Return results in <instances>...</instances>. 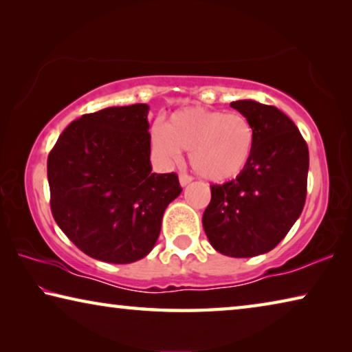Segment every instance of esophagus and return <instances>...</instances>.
<instances>
[{
	"mask_svg": "<svg viewBox=\"0 0 352 352\" xmlns=\"http://www.w3.org/2000/svg\"><path fill=\"white\" fill-rule=\"evenodd\" d=\"M178 178H180L182 186H186V184H189L190 182H192V177L188 175V174H184V172H182V174L178 175Z\"/></svg>",
	"mask_w": 352,
	"mask_h": 352,
	"instance_id": "obj_1",
	"label": "esophagus"
}]
</instances>
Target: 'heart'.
<instances>
[{
    "label": "heart",
    "mask_w": 352,
    "mask_h": 352,
    "mask_svg": "<svg viewBox=\"0 0 352 352\" xmlns=\"http://www.w3.org/2000/svg\"><path fill=\"white\" fill-rule=\"evenodd\" d=\"M151 142L164 162H178L180 151L200 177L214 183L236 178L253 155L256 132L242 113L188 107L172 113L166 127L153 126Z\"/></svg>",
    "instance_id": "heart-1"
}]
</instances>
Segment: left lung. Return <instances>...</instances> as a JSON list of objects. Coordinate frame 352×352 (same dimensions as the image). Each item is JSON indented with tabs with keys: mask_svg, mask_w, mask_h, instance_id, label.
I'll return each instance as SVG.
<instances>
[{
	"mask_svg": "<svg viewBox=\"0 0 352 352\" xmlns=\"http://www.w3.org/2000/svg\"><path fill=\"white\" fill-rule=\"evenodd\" d=\"M230 105L253 124V155L234 180L212 184L201 222L219 253L253 258L275 248L300 217L309 148L294 121L276 107L250 99Z\"/></svg>",
	"mask_w": 352,
	"mask_h": 352,
	"instance_id": "obj_1",
	"label": "left lung"
}]
</instances>
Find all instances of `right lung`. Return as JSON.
Returning a JSON list of instances; mask_svg holds the SVG:
<instances>
[{"instance_id": "1", "label": "right lung", "mask_w": 352, "mask_h": 352, "mask_svg": "<svg viewBox=\"0 0 352 352\" xmlns=\"http://www.w3.org/2000/svg\"><path fill=\"white\" fill-rule=\"evenodd\" d=\"M147 104L76 119L47 157L51 211L83 253L130 264L153 248L166 208L182 192L175 172L151 166Z\"/></svg>"}]
</instances>
